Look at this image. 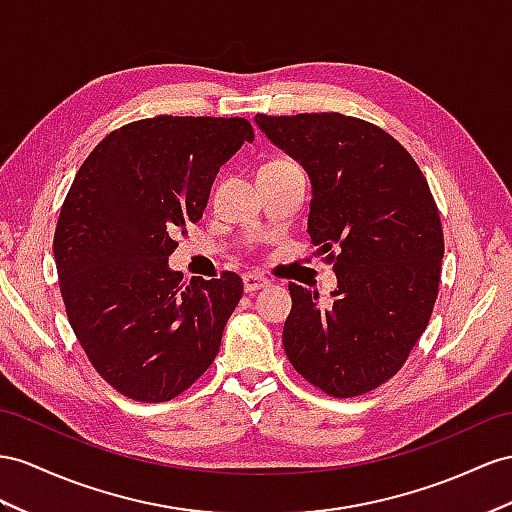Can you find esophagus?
<instances>
[{"label": "esophagus", "mask_w": 512, "mask_h": 512, "mask_svg": "<svg viewBox=\"0 0 512 512\" xmlns=\"http://www.w3.org/2000/svg\"><path fill=\"white\" fill-rule=\"evenodd\" d=\"M242 281H244V292H246V294H253V292L261 290V287H266V285L270 283L268 279H264V277H259V274H253V272H248V274H244V277H242Z\"/></svg>", "instance_id": "1"}]
</instances>
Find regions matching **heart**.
<instances>
[{"label": "heart", "mask_w": 512, "mask_h": 512, "mask_svg": "<svg viewBox=\"0 0 512 512\" xmlns=\"http://www.w3.org/2000/svg\"><path fill=\"white\" fill-rule=\"evenodd\" d=\"M274 162H281V160H274Z\"/></svg>", "instance_id": "obj_1"}]
</instances>
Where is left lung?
<instances>
[{
    "label": "left lung",
    "mask_w": 512,
    "mask_h": 512,
    "mask_svg": "<svg viewBox=\"0 0 512 512\" xmlns=\"http://www.w3.org/2000/svg\"><path fill=\"white\" fill-rule=\"evenodd\" d=\"M255 123L309 173L307 233L337 277L326 307L290 283L285 355L329 396H361L402 368L428 326L443 259L437 203L411 153L368 121L313 112Z\"/></svg>",
    "instance_id": "left-lung-1"
}]
</instances>
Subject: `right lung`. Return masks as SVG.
I'll list each match as a JSON object with an SVG mask.
<instances>
[{
	"label": "right lung",
	"instance_id": "obj_1",
	"mask_svg": "<svg viewBox=\"0 0 512 512\" xmlns=\"http://www.w3.org/2000/svg\"><path fill=\"white\" fill-rule=\"evenodd\" d=\"M253 140L240 116L160 114L112 131L77 170L54 233L60 294L88 361L131 400H173L218 355L242 279L186 285L168 257L218 168Z\"/></svg>",
	"mask_w": 512,
	"mask_h": 512
}]
</instances>
